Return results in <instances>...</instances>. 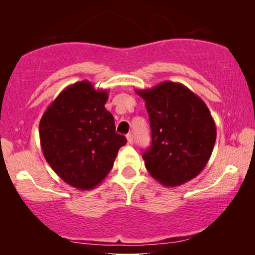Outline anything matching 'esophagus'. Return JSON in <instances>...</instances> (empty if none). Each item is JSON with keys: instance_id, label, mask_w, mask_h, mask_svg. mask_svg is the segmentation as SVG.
Listing matches in <instances>:
<instances>
[{"instance_id": "34e87169", "label": "esophagus", "mask_w": 255, "mask_h": 255, "mask_svg": "<svg viewBox=\"0 0 255 255\" xmlns=\"http://www.w3.org/2000/svg\"><path fill=\"white\" fill-rule=\"evenodd\" d=\"M127 139H128V144H130V145L133 144V135H132L131 133H128L127 135Z\"/></svg>"}]
</instances>
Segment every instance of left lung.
<instances>
[{"label": "left lung", "mask_w": 255, "mask_h": 255, "mask_svg": "<svg viewBox=\"0 0 255 255\" xmlns=\"http://www.w3.org/2000/svg\"><path fill=\"white\" fill-rule=\"evenodd\" d=\"M135 93L145 101L151 125V146L142 154L151 176L166 187L196 177L216 141V125L207 104L186 86L172 81Z\"/></svg>", "instance_id": "obj_1"}]
</instances>
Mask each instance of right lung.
I'll return each instance as SVG.
<instances>
[{
	"instance_id": "1",
	"label": "right lung",
	"mask_w": 255,
	"mask_h": 255,
	"mask_svg": "<svg viewBox=\"0 0 255 255\" xmlns=\"http://www.w3.org/2000/svg\"><path fill=\"white\" fill-rule=\"evenodd\" d=\"M107 90L89 81L68 86L45 111L39 123L40 145L51 168L80 190L94 189L113 168L127 138L118 134L106 109Z\"/></svg>"
}]
</instances>
